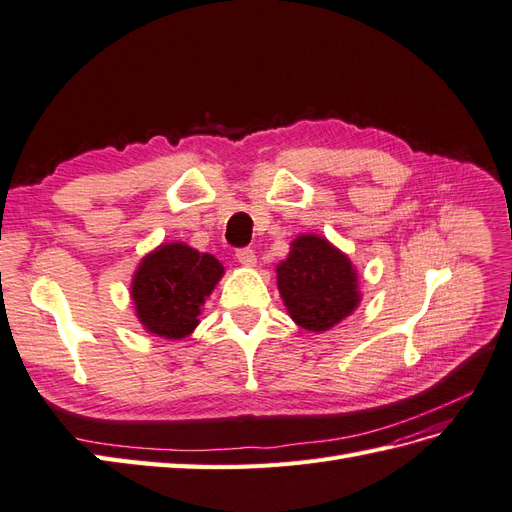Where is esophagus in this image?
I'll use <instances>...</instances> for the list:
<instances>
[{"instance_id": "34e87169", "label": "esophagus", "mask_w": 512, "mask_h": 512, "mask_svg": "<svg viewBox=\"0 0 512 512\" xmlns=\"http://www.w3.org/2000/svg\"><path fill=\"white\" fill-rule=\"evenodd\" d=\"M235 257H237V261H240L242 266H248V268H253L257 264V257H255L253 248H240V251L235 253Z\"/></svg>"}]
</instances>
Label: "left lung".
<instances>
[{"instance_id": "left-lung-1", "label": "left lung", "mask_w": 512, "mask_h": 512, "mask_svg": "<svg viewBox=\"0 0 512 512\" xmlns=\"http://www.w3.org/2000/svg\"><path fill=\"white\" fill-rule=\"evenodd\" d=\"M277 285L292 320L307 331H327L360 305L351 259L318 235L296 237L277 266Z\"/></svg>"}]
</instances>
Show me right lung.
Wrapping results in <instances>:
<instances>
[{
    "label": "right lung",
    "instance_id": "obj_1",
    "mask_svg": "<svg viewBox=\"0 0 512 512\" xmlns=\"http://www.w3.org/2000/svg\"><path fill=\"white\" fill-rule=\"evenodd\" d=\"M224 275L220 261L209 253L172 242L148 253L133 277L135 312L150 334L181 340L198 325L200 307Z\"/></svg>",
    "mask_w": 512,
    "mask_h": 512
}]
</instances>
